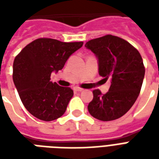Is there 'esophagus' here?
Instances as JSON below:
<instances>
[{
    "label": "esophagus",
    "instance_id": "34e87169",
    "mask_svg": "<svg viewBox=\"0 0 159 159\" xmlns=\"http://www.w3.org/2000/svg\"><path fill=\"white\" fill-rule=\"evenodd\" d=\"M83 90V89L78 88V87H75V88H74V91H76V92H82Z\"/></svg>",
    "mask_w": 159,
    "mask_h": 159
}]
</instances>
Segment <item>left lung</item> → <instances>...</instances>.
Segmentation results:
<instances>
[{"instance_id": "left-lung-1", "label": "left lung", "mask_w": 159, "mask_h": 159, "mask_svg": "<svg viewBox=\"0 0 159 159\" xmlns=\"http://www.w3.org/2000/svg\"><path fill=\"white\" fill-rule=\"evenodd\" d=\"M85 47L98 59L100 76L111 81L107 93L93 90L89 112L101 121L117 119L129 110L139 96L145 76L142 58L130 43L111 35L90 40Z\"/></svg>"}]
</instances>
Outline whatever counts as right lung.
Returning <instances> with one entry per match:
<instances>
[{"label": "right lung", "mask_w": 159, "mask_h": 159, "mask_svg": "<svg viewBox=\"0 0 159 159\" xmlns=\"http://www.w3.org/2000/svg\"><path fill=\"white\" fill-rule=\"evenodd\" d=\"M83 42H63L39 38L24 48L13 62L12 79L22 103L42 121H52L66 112L73 96L70 88L50 81L52 72L63 69L70 56Z\"/></svg>", "instance_id": "add662e5"}]
</instances>
